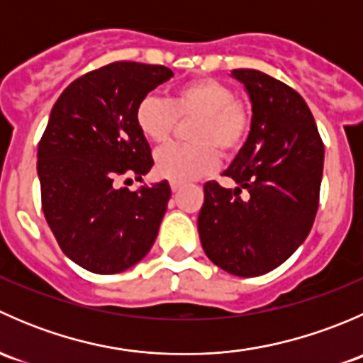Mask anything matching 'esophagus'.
Instances as JSON below:
<instances>
[{"label": "esophagus", "instance_id": "obj_1", "mask_svg": "<svg viewBox=\"0 0 363 363\" xmlns=\"http://www.w3.org/2000/svg\"><path fill=\"white\" fill-rule=\"evenodd\" d=\"M170 188H172V191L177 193L179 189L182 188V184H181V182H177V181H170Z\"/></svg>", "mask_w": 363, "mask_h": 363}]
</instances>
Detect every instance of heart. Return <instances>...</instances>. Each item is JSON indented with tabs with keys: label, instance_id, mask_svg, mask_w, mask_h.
I'll return each mask as SVG.
<instances>
[{
	"label": "heart",
	"instance_id": "1",
	"mask_svg": "<svg viewBox=\"0 0 363 363\" xmlns=\"http://www.w3.org/2000/svg\"><path fill=\"white\" fill-rule=\"evenodd\" d=\"M189 123L188 144H168L156 151L155 167L161 177L193 181L214 170L219 153L233 155L247 140L252 126L250 105L237 100L230 86L214 79H193L168 93L167 100L144 96L135 107V124L147 140H167L177 119Z\"/></svg>",
	"mask_w": 363,
	"mask_h": 363
}]
</instances>
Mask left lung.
Instances as JSON below:
<instances>
[{
	"instance_id": "left-lung-1",
	"label": "left lung",
	"mask_w": 363,
	"mask_h": 363,
	"mask_svg": "<svg viewBox=\"0 0 363 363\" xmlns=\"http://www.w3.org/2000/svg\"><path fill=\"white\" fill-rule=\"evenodd\" d=\"M232 75L250 93L251 133L225 172L237 188L205 182L199 233L212 263L233 276L256 277L286 262L309 235L325 145L295 89L258 69Z\"/></svg>"
}]
</instances>
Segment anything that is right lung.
I'll return each mask as SVG.
<instances>
[{
    "mask_svg": "<svg viewBox=\"0 0 363 363\" xmlns=\"http://www.w3.org/2000/svg\"><path fill=\"white\" fill-rule=\"evenodd\" d=\"M174 75L161 65L116 61L73 80L50 112L38 144L42 211L61 251L94 274H117L155 244L170 186L131 191L155 164L135 107Z\"/></svg>",
    "mask_w": 363,
    "mask_h": 363,
    "instance_id": "1",
    "label": "right lung"
}]
</instances>
